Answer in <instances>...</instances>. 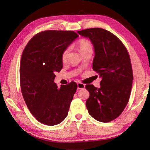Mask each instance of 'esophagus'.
I'll use <instances>...</instances> for the list:
<instances>
[{
  "label": "esophagus",
  "instance_id": "esophagus-1",
  "mask_svg": "<svg viewBox=\"0 0 150 150\" xmlns=\"http://www.w3.org/2000/svg\"><path fill=\"white\" fill-rule=\"evenodd\" d=\"M85 88V85L83 83H78V89H84Z\"/></svg>",
  "mask_w": 150,
  "mask_h": 150
}]
</instances>
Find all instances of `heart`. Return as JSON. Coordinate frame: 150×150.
<instances>
[{
  "label": "heart",
  "instance_id": "obj_1",
  "mask_svg": "<svg viewBox=\"0 0 150 150\" xmlns=\"http://www.w3.org/2000/svg\"><path fill=\"white\" fill-rule=\"evenodd\" d=\"M78 47L79 49L80 52L83 54L86 51H88V50L92 49V46L91 43L86 39H81L78 42ZM70 52V47H67L64 51L62 52L61 55V59L62 62H66L68 57H69V54Z\"/></svg>",
  "mask_w": 150,
  "mask_h": 150
}]
</instances>
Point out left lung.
<instances>
[{
    "label": "left lung",
    "mask_w": 150,
    "mask_h": 150,
    "mask_svg": "<svg viewBox=\"0 0 150 150\" xmlns=\"http://www.w3.org/2000/svg\"><path fill=\"white\" fill-rule=\"evenodd\" d=\"M78 33L93 44V69L101 78L99 88L86 85L89 92L86 107L95 120L110 122L121 114L129 99L133 76L129 54L121 40L105 29H86Z\"/></svg>",
    "instance_id": "obj_1"
}]
</instances>
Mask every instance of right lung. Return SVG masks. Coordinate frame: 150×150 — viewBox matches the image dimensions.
I'll return each instance as SVG.
<instances>
[{
  "label": "right lung",
  "mask_w": 150,
  "mask_h": 150,
  "mask_svg": "<svg viewBox=\"0 0 150 150\" xmlns=\"http://www.w3.org/2000/svg\"><path fill=\"white\" fill-rule=\"evenodd\" d=\"M70 30H46L35 35L25 46L21 61L20 83L25 103L37 120L54 126L67 117L78 86L54 82L62 68V52L78 37Z\"/></svg>",
  "instance_id": "obj_1"
}]
</instances>
